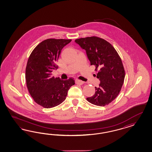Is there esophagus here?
Instances as JSON below:
<instances>
[{"instance_id":"obj_1","label":"esophagus","mask_w":152,"mask_h":152,"mask_svg":"<svg viewBox=\"0 0 152 152\" xmlns=\"http://www.w3.org/2000/svg\"><path fill=\"white\" fill-rule=\"evenodd\" d=\"M83 83H84V82L83 81H81V80H78V79L76 80V83H77V84L83 85Z\"/></svg>"}]
</instances>
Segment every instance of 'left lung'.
<instances>
[{"label": "left lung", "instance_id": "1", "mask_svg": "<svg viewBox=\"0 0 152 152\" xmlns=\"http://www.w3.org/2000/svg\"><path fill=\"white\" fill-rule=\"evenodd\" d=\"M86 52L91 65L95 66L96 77L100 83L95 93L86 98L89 102L104 106L113 101L120 92L125 78L124 66L118 52L109 42L99 37H88L76 39Z\"/></svg>", "mask_w": 152, "mask_h": 152}]
</instances>
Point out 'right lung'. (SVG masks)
Segmentation results:
<instances>
[{"instance_id": "1", "label": "right lung", "mask_w": 152, "mask_h": 152, "mask_svg": "<svg viewBox=\"0 0 152 152\" xmlns=\"http://www.w3.org/2000/svg\"><path fill=\"white\" fill-rule=\"evenodd\" d=\"M71 39H47L38 44L28 60L26 80L28 91L34 101L45 108L57 106L66 99L75 85L74 78L62 80L51 75L57 69V61L62 49Z\"/></svg>"}]
</instances>
